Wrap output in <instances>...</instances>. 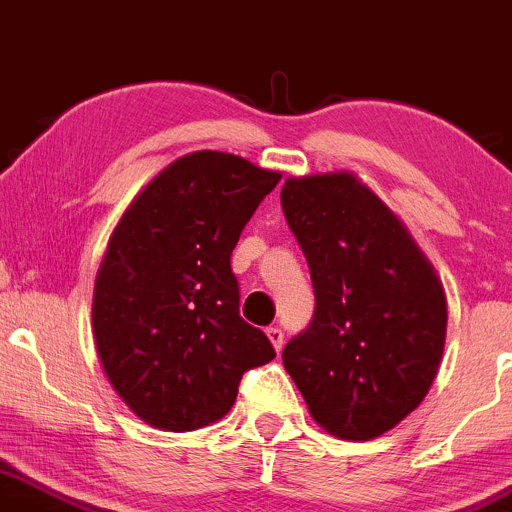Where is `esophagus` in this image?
<instances>
[{
	"label": "esophagus",
	"mask_w": 512,
	"mask_h": 512,
	"mask_svg": "<svg viewBox=\"0 0 512 512\" xmlns=\"http://www.w3.org/2000/svg\"><path fill=\"white\" fill-rule=\"evenodd\" d=\"M266 334H268V339H271V344L276 346V351L283 349V342H285L283 329H280V327H268V329H266Z\"/></svg>",
	"instance_id": "esophagus-1"
}]
</instances>
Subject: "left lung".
Instances as JSON below:
<instances>
[{
    "label": "left lung",
    "mask_w": 512,
    "mask_h": 512,
    "mask_svg": "<svg viewBox=\"0 0 512 512\" xmlns=\"http://www.w3.org/2000/svg\"><path fill=\"white\" fill-rule=\"evenodd\" d=\"M280 202L315 288L310 327L283 349L285 371L324 430L378 437L422 403L442 364V280L356 175L288 178Z\"/></svg>",
    "instance_id": "8db88e82"
}]
</instances>
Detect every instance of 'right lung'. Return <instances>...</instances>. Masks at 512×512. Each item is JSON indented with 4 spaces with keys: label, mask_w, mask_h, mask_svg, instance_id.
I'll return each mask as SVG.
<instances>
[{
    "label": "right lung",
    "mask_w": 512,
    "mask_h": 512,
    "mask_svg": "<svg viewBox=\"0 0 512 512\" xmlns=\"http://www.w3.org/2000/svg\"><path fill=\"white\" fill-rule=\"evenodd\" d=\"M278 180L234 153H188L134 197L109 236L92 332L109 383L151 427L217 422L241 376L276 359L239 315L232 251Z\"/></svg>",
    "instance_id": "right-lung-1"
}]
</instances>
